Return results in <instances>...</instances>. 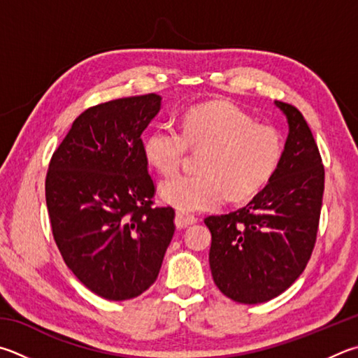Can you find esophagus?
<instances>
[{
	"instance_id": "esophagus-1",
	"label": "esophagus",
	"mask_w": 358,
	"mask_h": 358,
	"mask_svg": "<svg viewBox=\"0 0 358 358\" xmlns=\"http://www.w3.org/2000/svg\"><path fill=\"white\" fill-rule=\"evenodd\" d=\"M196 222H197V219L194 217L192 214H186V213L178 211L177 216H175V224H177V227H187V225H192Z\"/></svg>"
}]
</instances>
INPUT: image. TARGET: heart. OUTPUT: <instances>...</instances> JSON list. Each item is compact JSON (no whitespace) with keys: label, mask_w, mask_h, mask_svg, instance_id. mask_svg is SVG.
Returning a JSON list of instances; mask_svg holds the SVG:
<instances>
[{"label":"heart","mask_w":358,"mask_h":358,"mask_svg":"<svg viewBox=\"0 0 358 358\" xmlns=\"http://www.w3.org/2000/svg\"><path fill=\"white\" fill-rule=\"evenodd\" d=\"M205 150L200 173H177L161 181L159 196L180 211L213 210L225 194L247 200L274 177L283 157V142L275 128L259 125L233 103L211 101L189 108L181 131L171 125L147 136V161L161 173L183 164L187 150Z\"/></svg>","instance_id":"1"}]
</instances>
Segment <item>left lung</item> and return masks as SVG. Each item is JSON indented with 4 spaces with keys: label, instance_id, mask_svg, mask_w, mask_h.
Here are the masks:
<instances>
[{
    "label": "left lung",
    "instance_id": "1",
    "mask_svg": "<svg viewBox=\"0 0 358 358\" xmlns=\"http://www.w3.org/2000/svg\"><path fill=\"white\" fill-rule=\"evenodd\" d=\"M275 106L289 131L274 177L244 208L205 219L213 280L239 303L268 302L288 289L308 263L320 225V150L301 111L283 101Z\"/></svg>",
    "mask_w": 358,
    "mask_h": 358
}]
</instances>
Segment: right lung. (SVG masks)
Listing matches in <instances>:
<instances>
[{
  "label": "right lung",
  "instance_id": "1",
  "mask_svg": "<svg viewBox=\"0 0 358 358\" xmlns=\"http://www.w3.org/2000/svg\"><path fill=\"white\" fill-rule=\"evenodd\" d=\"M159 109L157 94L86 109L48 166L45 197L57 249L78 280L108 301L152 287L175 231L173 208L153 206L141 139Z\"/></svg>",
  "mask_w": 358,
  "mask_h": 358
}]
</instances>
